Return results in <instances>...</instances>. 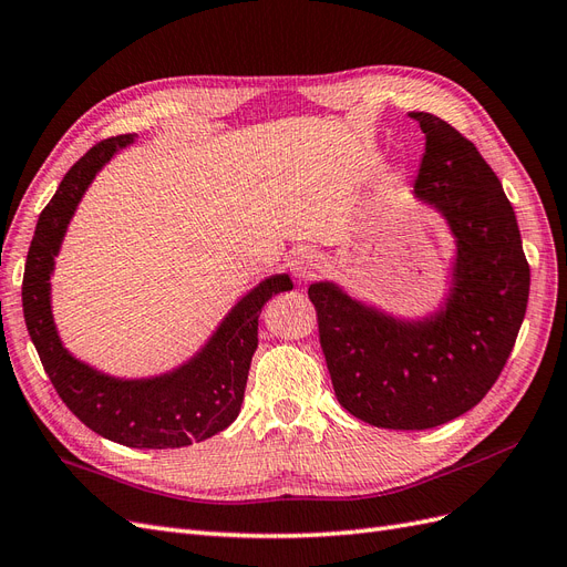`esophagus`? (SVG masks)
Instances as JSON below:
<instances>
[{
  "mask_svg": "<svg viewBox=\"0 0 567 567\" xmlns=\"http://www.w3.org/2000/svg\"><path fill=\"white\" fill-rule=\"evenodd\" d=\"M323 269V257L321 252L312 250V248H305V250H298L296 257H293V274L296 279L300 281H312L317 274Z\"/></svg>",
  "mask_w": 567,
  "mask_h": 567,
  "instance_id": "obj_1",
  "label": "esophagus"
}]
</instances>
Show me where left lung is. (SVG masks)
Returning a JSON list of instances; mask_svg holds the SVG:
<instances>
[{
  "label": "left lung",
  "mask_w": 567,
  "mask_h": 567,
  "mask_svg": "<svg viewBox=\"0 0 567 567\" xmlns=\"http://www.w3.org/2000/svg\"><path fill=\"white\" fill-rule=\"evenodd\" d=\"M425 134L411 196L454 238L450 290L435 312L398 317L315 281L310 300L338 402L390 431H425L485 398L516 346L529 267L502 182L480 151L431 113H409Z\"/></svg>",
  "instance_id": "obj_1"
}]
</instances>
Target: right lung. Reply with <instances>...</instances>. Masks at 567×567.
Wrapping results in <instances>:
<instances>
[{"label":"right lung","mask_w":567,"mask_h":567,"mask_svg":"<svg viewBox=\"0 0 567 567\" xmlns=\"http://www.w3.org/2000/svg\"><path fill=\"white\" fill-rule=\"evenodd\" d=\"M136 134L92 146L68 169L38 219L23 277V317L32 346L59 398L101 437L134 450H177L208 440L241 411L250 359L257 350V317L267 300L293 288L288 274H271L219 321L186 362L146 379H120L82 362L63 346L51 315V274L68 225L94 177Z\"/></svg>","instance_id":"add662e5"}]
</instances>
